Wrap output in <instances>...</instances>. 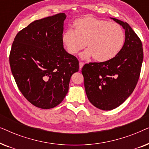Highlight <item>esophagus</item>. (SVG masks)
I'll return each mask as SVG.
<instances>
[{"instance_id":"1","label":"esophagus","mask_w":149,"mask_h":149,"mask_svg":"<svg viewBox=\"0 0 149 149\" xmlns=\"http://www.w3.org/2000/svg\"><path fill=\"white\" fill-rule=\"evenodd\" d=\"M83 65H84V62H79V68H80V70H81V68H82V67L83 66Z\"/></svg>"}]
</instances>
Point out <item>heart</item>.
<instances>
[{
	"label": "heart",
	"instance_id": "heart-1",
	"mask_svg": "<svg viewBox=\"0 0 149 149\" xmlns=\"http://www.w3.org/2000/svg\"><path fill=\"white\" fill-rule=\"evenodd\" d=\"M75 30L68 28L62 34V42L68 53L75 55L89 47L81 54V58L94 57L98 62L113 60L119 54L125 43V33L115 22L92 17L76 20Z\"/></svg>",
	"mask_w": 149,
	"mask_h": 149
}]
</instances>
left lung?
<instances>
[{
  "label": "left lung",
  "mask_w": 149,
  "mask_h": 149,
  "mask_svg": "<svg viewBox=\"0 0 149 149\" xmlns=\"http://www.w3.org/2000/svg\"><path fill=\"white\" fill-rule=\"evenodd\" d=\"M111 19L125 30L121 52L107 62L85 64L81 71L88 100L104 111L118 107L132 94L139 79L143 61L142 44L137 34L127 22Z\"/></svg>",
  "instance_id": "obj_1"
}]
</instances>
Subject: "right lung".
Here are the masks:
<instances>
[{
	"mask_svg": "<svg viewBox=\"0 0 149 149\" xmlns=\"http://www.w3.org/2000/svg\"><path fill=\"white\" fill-rule=\"evenodd\" d=\"M64 13L36 20L18 32L9 55L11 72L19 91L32 104L56 107L66 96L79 61L64 49Z\"/></svg>",
	"mask_w": 149,
	"mask_h": 149,
	"instance_id": "obj_1",
	"label": "right lung"
}]
</instances>
